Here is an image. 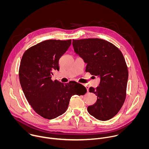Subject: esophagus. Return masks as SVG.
<instances>
[{"mask_svg":"<svg viewBox=\"0 0 149 149\" xmlns=\"http://www.w3.org/2000/svg\"><path fill=\"white\" fill-rule=\"evenodd\" d=\"M84 86H85V87H86L87 90V91L88 92V91H89V86H87V85H84Z\"/></svg>","mask_w":149,"mask_h":149,"instance_id":"esophagus-1","label":"esophagus"}]
</instances>
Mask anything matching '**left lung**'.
I'll return each mask as SVG.
<instances>
[{"label":"left lung","mask_w":149,"mask_h":149,"mask_svg":"<svg viewBox=\"0 0 149 149\" xmlns=\"http://www.w3.org/2000/svg\"><path fill=\"white\" fill-rule=\"evenodd\" d=\"M72 45L76 54L87 63L86 71L100 77L99 86L89 88L97 100L88 106V112L99 120L112 118L126 97L129 72L122 52L110 42L98 38L73 39Z\"/></svg>","instance_id":"obj_1"}]
</instances>
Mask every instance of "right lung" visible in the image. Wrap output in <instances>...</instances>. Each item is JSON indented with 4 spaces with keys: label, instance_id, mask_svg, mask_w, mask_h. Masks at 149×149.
Here are the masks:
<instances>
[{
    "label": "right lung",
    "instance_id": "1",
    "mask_svg": "<svg viewBox=\"0 0 149 149\" xmlns=\"http://www.w3.org/2000/svg\"><path fill=\"white\" fill-rule=\"evenodd\" d=\"M71 44V39L46 40L32 46L24 54L19 77L25 96L33 110L51 120L64 113L71 97L84 95L87 90L76 82L63 84L51 79L59 70V60Z\"/></svg>",
    "mask_w": 149,
    "mask_h": 149
}]
</instances>
